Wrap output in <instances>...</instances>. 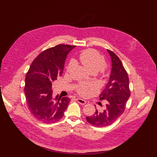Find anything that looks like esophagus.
I'll return each instance as SVG.
<instances>
[{
  "label": "esophagus",
  "instance_id": "obj_1",
  "mask_svg": "<svg viewBox=\"0 0 157 157\" xmlns=\"http://www.w3.org/2000/svg\"><path fill=\"white\" fill-rule=\"evenodd\" d=\"M76 101L81 104L82 105H84L86 103V101L82 99H81V98H76Z\"/></svg>",
  "mask_w": 157,
  "mask_h": 157
}]
</instances>
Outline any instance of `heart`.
Segmentation results:
<instances>
[{
	"instance_id": "obj_1",
	"label": "heart",
	"mask_w": 157,
	"mask_h": 157,
	"mask_svg": "<svg viewBox=\"0 0 157 157\" xmlns=\"http://www.w3.org/2000/svg\"><path fill=\"white\" fill-rule=\"evenodd\" d=\"M79 61L81 64L89 71L98 72L99 70L103 73L104 67L105 65V60L103 56L94 50H87L82 52L79 56ZM71 63L68 66V71L70 70ZM94 86L91 85H81L78 89V92L81 94H86L89 89Z\"/></svg>"
}]
</instances>
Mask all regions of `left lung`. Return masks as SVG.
<instances>
[{
    "label": "left lung",
    "mask_w": 157,
    "mask_h": 157,
    "mask_svg": "<svg viewBox=\"0 0 157 157\" xmlns=\"http://www.w3.org/2000/svg\"><path fill=\"white\" fill-rule=\"evenodd\" d=\"M111 59V71L109 81L100 95V99L106 101L103 110H96L94 114L86 117L87 121L98 127L114 123L125 110L130 96L128 75L118 56L107 50Z\"/></svg>",
    "instance_id": "left-lung-1"
}]
</instances>
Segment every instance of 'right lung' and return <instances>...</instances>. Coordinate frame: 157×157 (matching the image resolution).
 Listing matches in <instances>:
<instances>
[{"instance_id": "1", "label": "right lung", "mask_w": 157, "mask_h": 157, "mask_svg": "<svg viewBox=\"0 0 157 157\" xmlns=\"http://www.w3.org/2000/svg\"><path fill=\"white\" fill-rule=\"evenodd\" d=\"M76 46L59 44L41 53L27 73L25 94L32 115L43 123H55L63 117L70 99L53 96L52 82L63 72L68 54Z\"/></svg>"}]
</instances>
